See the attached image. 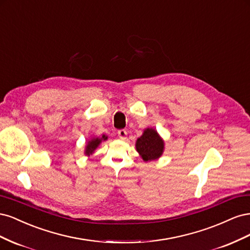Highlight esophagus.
Segmentation results:
<instances>
[{
  "mask_svg": "<svg viewBox=\"0 0 250 250\" xmlns=\"http://www.w3.org/2000/svg\"><path fill=\"white\" fill-rule=\"evenodd\" d=\"M118 135L121 140H126L127 137V131L125 129H121L118 131Z\"/></svg>",
  "mask_w": 250,
  "mask_h": 250,
  "instance_id": "1",
  "label": "esophagus"
}]
</instances>
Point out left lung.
Wrapping results in <instances>:
<instances>
[{
	"label": "left lung",
	"mask_w": 250,
	"mask_h": 250,
	"mask_svg": "<svg viewBox=\"0 0 250 250\" xmlns=\"http://www.w3.org/2000/svg\"><path fill=\"white\" fill-rule=\"evenodd\" d=\"M135 148L145 162L160 158L164 152L165 143L153 128H147L135 143Z\"/></svg>",
	"instance_id": "left-lung-1"
}]
</instances>
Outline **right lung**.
<instances>
[{"label": "right lung", "instance_id": "right-lung-1", "mask_svg": "<svg viewBox=\"0 0 250 250\" xmlns=\"http://www.w3.org/2000/svg\"><path fill=\"white\" fill-rule=\"evenodd\" d=\"M107 137L106 135H102V138H93L87 142V145L85 147L84 154L89 156L94 153V151L97 149V147L100 145L102 141H106Z\"/></svg>", "mask_w": 250, "mask_h": 250}]
</instances>
